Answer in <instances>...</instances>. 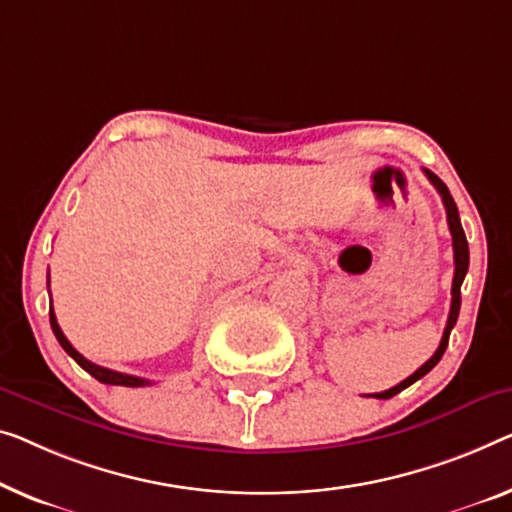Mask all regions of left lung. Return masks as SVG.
Masks as SVG:
<instances>
[{
  "label": "left lung",
  "instance_id": "left-lung-1",
  "mask_svg": "<svg viewBox=\"0 0 512 512\" xmlns=\"http://www.w3.org/2000/svg\"><path fill=\"white\" fill-rule=\"evenodd\" d=\"M425 177L430 179V183L434 188H437V193L441 195V202H444L446 207V218H448V230H451V236H453V253H455V276H453V289H451V312H448V322H446V329H444V335H441V342H439V349L434 352V356L430 358V361H425L421 368H418L414 375L407 377L404 381H400L398 386L388 388V391L384 393H375L372 398H379V400H388L393 398V395H398L400 391H404V388L414 384V381H418L421 377H425L427 372H430L434 365H437L441 361V356H444L446 347H448V338H451V331L453 326L457 322V315H460V303H462V296H460V287H462V280L464 276H467L469 271V243H467V236H464V230H462V223H460V213H457V207H455V200L451 197V190L446 188V183L441 181L437 174L425 170Z\"/></svg>",
  "mask_w": 512,
  "mask_h": 512
}]
</instances>
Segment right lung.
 <instances>
[{"label": "right lung", "instance_id": "1", "mask_svg": "<svg viewBox=\"0 0 512 512\" xmlns=\"http://www.w3.org/2000/svg\"><path fill=\"white\" fill-rule=\"evenodd\" d=\"M50 326H52V333H55V338L59 340V345L64 347V352L73 358L75 363L80 365L82 370H87L91 377H96L98 381H103V384H110V386H131V388H140V386H149L151 381L149 379H142V377H133V375H124V372H117V370H108V368H101V365L87 361L85 356H82L78 349H75L71 342L66 340V335L61 333L59 324H57V317H55V310H52L50 305Z\"/></svg>", "mask_w": 512, "mask_h": 512}]
</instances>
